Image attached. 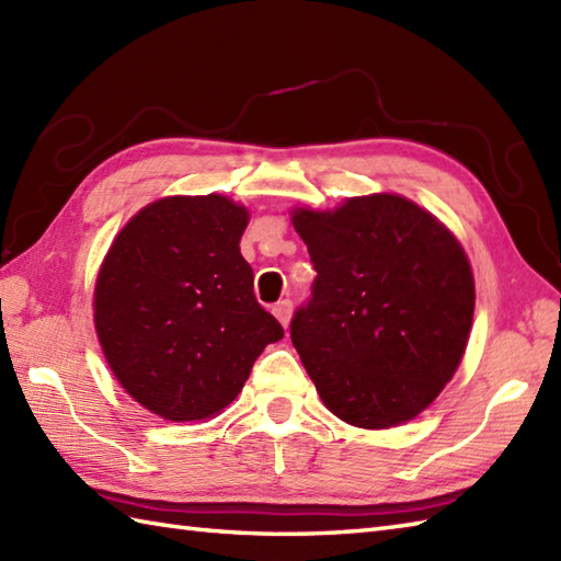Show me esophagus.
I'll list each match as a JSON object with an SVG mask.
<instances>
[{"mask_svg": "<svg viewBox=\"0 0 561 561\" xmlns=\"http://www.w3.org/2000/svg\"><path fill=\"white\" fill-rule=\"evenodd\" d=\"M291 311H294V304L289 301V299H284V301H279V304H274V308H272V313L277 316V320L279 323L287 328L289 325V320H291Z\"/></svg>", "mask_w": 561, "mask_h": 561, "instance_id": "esophagus-1", "label": "esophagus"}]
</instances>
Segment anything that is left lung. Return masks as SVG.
I'll return each mask as SVG.
<instances>
[{
  "mask_svg": "<svg viewBox=\"0 0 561 561\" xmlns=\"http://www.w3.org/2000/svg\"><path fill=\"white\" fill-rule=\"evenodd\" d=\"M318 277L291 342L325 408L362 428L426 410L468 347L474 279L458 238L400 195L294 209Z\"/></svg>",
  "mask_w": 561,
  "mask_h": 561,
  "instance_id": "left-lung-1",
  "label": "left lung"
}]
</instances>
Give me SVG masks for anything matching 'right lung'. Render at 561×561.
I'll use <instances>...</instances> for the list:
<instances>
[{
  "mask_svg": "<svg viewBox=\"0 0 561 561\" xmlns=\"http://www.w3.org/2000/svg\"><path fill=\"white\" fill-rule=\"evenodd\" d=\"M248 209L221 195L151 202L105 255L93 320L105 362L141 408L169 422L219 414L255 359L284 337L241 255Z\"/></svg>",
  "mask_w": 561,
  "mask_h": 561,
  "instance_id": "right-lung-1",
  "label": "right lung"
}]
</instances>
